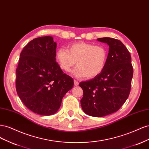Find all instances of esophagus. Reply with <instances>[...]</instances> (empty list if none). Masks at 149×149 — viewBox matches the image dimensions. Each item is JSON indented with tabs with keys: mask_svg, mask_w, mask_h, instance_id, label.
<instances>
[{
	"mask_svg": "<svg viewBox=\"0 0 149 149\" xmlns=\"http://www.w3.org/2000/svg\"><path fill=\"white\" fill-rule=\"evenodd\" d=\"M74 86H78L79 84V83L76 80H74Z\"/></svg>",
	"mask_w": 149,
	"mask_h": 149,
	"instance_id": "34e87169",
	"label": "esophagus"
}]
</instances>
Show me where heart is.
I'll return each mask as SVG.
<instances>
[{"label": "heart", "mask_w": 149, "mask_h": 149, "mask_svg": "<svg viewBox=\"0 0 149 149\" xmlns=\"http://www.w3.org/2000/svg\"><path fill=\"white\" fill-rule=\"evenodd\" d=\"M56 60L61 68L69 72L76 62L78 66L73 71L76 78H93L104 70L107 61V51L101 45H93L84 42L69 45L67 50L60 48L56 52Z\"/></svg>", "instance_id": "1"}]
</instances>
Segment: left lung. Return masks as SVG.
<instances>
[{
	"mask_svg": "<svg viewBox=\"0 0 149 149\" xmlns=\"http://www.w3.org/2000/svg\"><path fill=\"white\" fill-rule=\"evenodd\" d=\"M109 47L104 68L92 79L79 83L83 90L81 105L86 114L103 117L118 111L127 100L133 76L131 56L120 40L97 39Z\"/></svg>",
	"mask_w": 149,
	"mask_h": 149,
	"instance_id": "obj_1",
	"label": "left lung"
}]
</instances>
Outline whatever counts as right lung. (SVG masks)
<instances>
[{
  "mask_svg": "<svg viewBox=\"0 0 149 149\" xmlns=\"http://www.w3.org/2000/svg\"><path fill=\"white\" fill-rule=\"evenodd\" d=\"M56 43L50 36L34 38L22 51L16 70V90L25 106L35 113H56L73 79L56 62Z\"/></svg>",
  "mask_w": 149,
  "mask_h": 149,
  "instance_id": "add662e5",
  "label": "right lung"
}]
</instances>
